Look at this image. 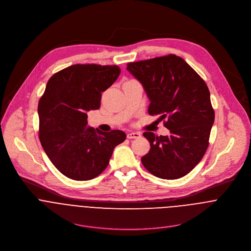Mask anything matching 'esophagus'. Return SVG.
Here are the masks:
<instances>
[{"label":"esophagus","mask_w":251,"mask_h":251,"mask_svg":"<svg viewBox=\"0 0 251 251\" xmlns=\"http://www.w3.org/2000/svg\"><path fill=\"white\" fill-rule=\"evenodd\" d=\"M126 136L128 139H137V138L141 137V134H140V132H129V133H127Z\"/></svg>","instance_id":"obj_1"}]
</instances>
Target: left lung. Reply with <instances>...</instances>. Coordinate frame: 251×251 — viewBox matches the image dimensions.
<instances>
[{"instance_id": "obj_1", "label": "left lung", "mask_w": 251, "mask_h": 251, "mask_svg": "<svg viewBox=\"0 0 251 251\" xmlns=\"http://www.w3.org/2000/svg\"><path fill=\"white\" fill-rule=\"evenodd\" d=\"M143 86L150 115L166 119V136L144 132L151 149L141 158L144 167L160 179L188 174L202 159L215 122L210 91L204 80L176 55L129 63L126 67Z\"/></svg>"}]
</instances>
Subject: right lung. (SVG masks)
Wrapping results in <instances>:
<instances>
[{
    "mask_svg": "<svg viewBox=\"0 0 251 251\" xmlns=\"http://www.w3.org/2000/svg\"><path fill=\"white\" fill-rule=\"evenodd\" d=\"M117 66L74 65L55 73L38 102L39 140L54 166L66 177L88 180L107 167L122 130L96 131L87 112L100 107L101 93L117 80Z\"/></svg>",
    "mask_w": 251,
    "mask_h": 251,
    "instance_id": "right-lung-1",
    "label": "right lung"
}]
</instances>
